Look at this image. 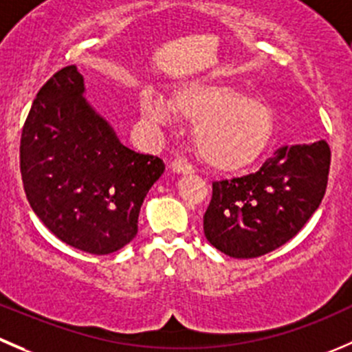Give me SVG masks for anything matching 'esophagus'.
Instances as JSON below:
<instances>
[{
    "label": "esophagus",
    "mask_w": 352,
    "mask_h": 352,
    "mask_svg": "<svg viewBox=\"0 0 352 352\" xmlns=\"http://www.w3.org/2000/svg\"><path fill=\"white\" fill-rule=\"evenodd\" d=\"M172 170L175 173H182V175H186V173H192V165H189V163L186 162V160L182 158H177L172 162Z\"/></svg>",
    "instance_id": "esophagus-1"
}]
</instances>
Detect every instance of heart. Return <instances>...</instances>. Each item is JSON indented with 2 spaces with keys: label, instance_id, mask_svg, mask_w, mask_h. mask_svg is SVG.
<instances>
[{
  "label": "heart",
  "instance_id": "heart-1",
  "mask_svg": "<svg viewBox=\"0 0 352 352\" xmlns=\"http://www.w3.org/2000/svg\"><path fill=\"white\" fill-rule=\"evenodd\" d=\"M141 117L156 127L175 117L194 124V146L206 165L218 172H237L261 156L274 132L267 104L230 85L190 80L177 85L170 101L156 93L141 100Z\"/></svg>",
  "mask_w": 352,
  "mask_h": 352
}]
</instances>
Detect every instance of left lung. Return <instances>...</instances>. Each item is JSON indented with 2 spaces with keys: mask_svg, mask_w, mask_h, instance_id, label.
<instances>
[{
  "mask_svg": "<svg viewBox=\"0 0 352 352\" xmlns=\"http://www.w3.org/2000/svg\"><path fill=\"white\" fill-rule=\"evenodd\" d=\"M325 141L282 146L256 173L213 182L203 218L211 245L232 258H258L291 241L318 210L327 190Z\"/></svg>",
  "mask_w": 352,
  "mask_h": 352,
  "instance_id": "1",
  "label": "left lung"
}]
</instances>
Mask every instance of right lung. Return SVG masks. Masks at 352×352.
<instances>
[{
  "label": "right lung",
  "mask_w": 352,
  "mask_h": 352,
  "mask_svg": "<svg viewBox=\"0 0 352 352\" xmlns=\"http://www.w3.org/2000/svg\"><path fill=\"white\" fill-rule=\"evenodd\" d=\"M84 93L75 65L41 87L22 129L20 172L30 208L60 241L110 254L135 237L165 163L122 144Z\"/></svg>",
  "instance_id": "right-lung-1"
}]
</instances>
